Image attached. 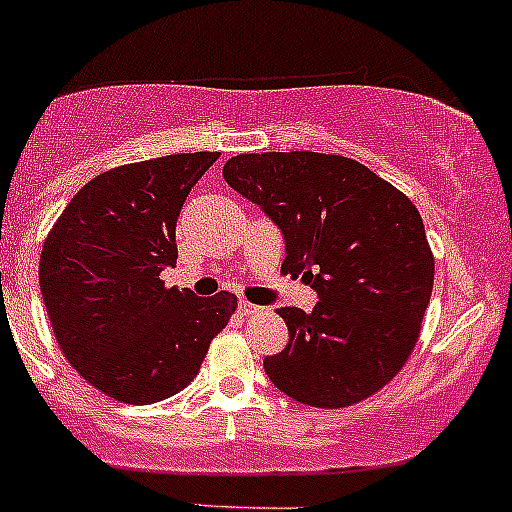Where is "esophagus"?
I'll use <instances>...</instances> for the list:
<instances>
[{
	"mask_svg": "<svg viewBox=\"0 0 512 512\" xmlns=\"http://www.w3.org/2000/svg\"><path fill=\"white\" fill-rule=\"evenodd\" d=\"M238 312L248 318V315H256V312H261V307L253 305V302H241V305H238Z\"/></svg>",
	"mask_w": 512,
	"mask_h": 512,
	"instance_id": "1",
	"label": "esophagus"
}]
</instances>
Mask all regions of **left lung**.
I'll return each instance as SVG.
<instances>
[{"instance_id":"obj_1","label":"left lung","mask_w":512,"mask_h":512,"mask_svg":"<svg viewBox=\"0 0 512 512\" xmlns=\"http://www.w3.org/2000/svg\"><path fill=\"white\" fill-rule=\"evenodd\" d=\"M225 182L282 228V271L318 292L312 312L282 307L284 351L271 384L310 408H348L397 377L413 354L433 289V253L418 207L346 156L241 153Z\"/></svg>"}]
</instances>
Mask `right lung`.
<instances>
[{"mask_svg":"<svg viewBox=\"0 0 512 512\" xmlns=\"http://www.w3.org/2000/svg\"><path fill=\"white\" fill-rule=\"evenodd\" d=\"M217 151L174 153L94 176L40 253V295L63 356L102 395L151 405L184 390L228 325L230 292L166 287L176 217Z\"/></svg>","mask_w":512,"mask_h":512,"instance_id":"add662e5","label":"right lung"}]
</instances>
